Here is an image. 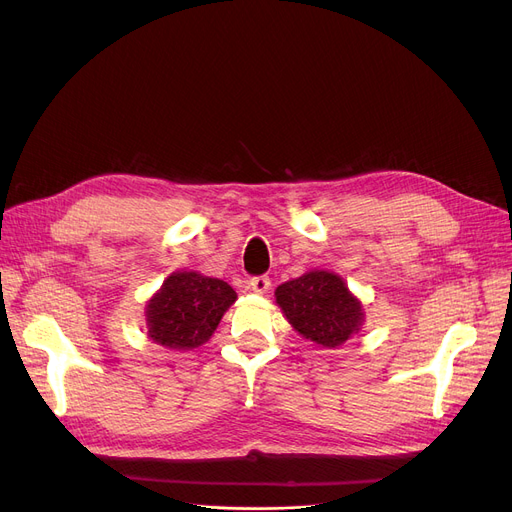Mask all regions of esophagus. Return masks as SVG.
Segmentation results:
<instances>
[{
  "label": "esophagus",
  "mask_w": 512,
  "mask_h": 512,
  "mask_svg": "<svg viewBox=\"0 0 512 512\" xmlns=\"http://www.w3.org/2000/svg\"><path fill=\"white\" fill-rule=\"evenodd\" d=\"M270 286H272V282H270V278H267V276H255V278L249 280V288L255 294H265L267 290H270Z\"/></svg>",
  "instance_id": "34e87169"
}]
</instances>
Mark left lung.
I'll use <instances>...</instances> for the list:
<instances>
[{"label":"left lung","instance_id":"left-lung-1","mask_svg":"<svg viewBox=\"0 0 512 512\" xmlns=\"http://www.w3.org/2000/svg\"><path fill=\"white\" fill-rule=\"evenodd\" d=\"M274 294L288 324L324 348L344 344L363 328V305L336 272L311 270L280 284Z\"/></svg>","mask_w":512,"mask_h":512}]
</instances>
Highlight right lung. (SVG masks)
Segmentation results:
<instances>
[{"label": "right lung", "mask_w": 512, "mask_h": 512, "mask_svg": "<svg viewBox=\"0 0 512 512\" xmlns=\"http://www.w3.org/2000/svg\"><path fill=\"white\" fill-rule=\"evenodd\" d=\"M234 301V288L220 278L172 272L145 305L147 336L174 351H193L211 338Z\"/></svg>", "instance_id": "obj_1"}]
</instances>
